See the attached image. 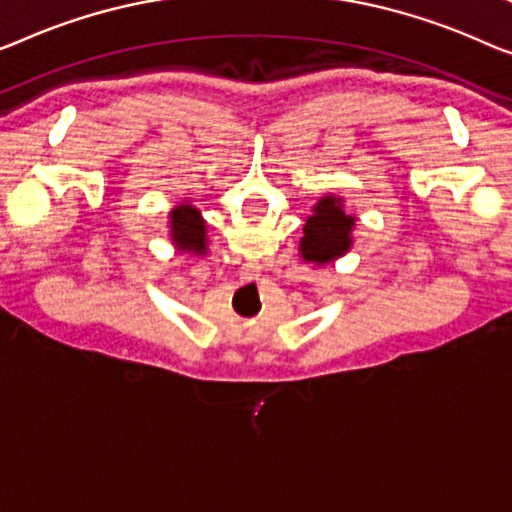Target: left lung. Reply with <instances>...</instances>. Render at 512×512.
Returning a JSON list of instances; mask_svg holds the SVG:
<instances>
[{"label":"left lung","mask_w":512,"mask_h":512,"mask_svg":"<svg viewBox=\"0 0 512 512\" xmlns=\"http://www.w3.org/2000/svg\"><path fill=\"white\" fill-rule=\"evenodd\" d=\"M356 216L345 211V200L338 195H324L312 207L303 225L299 257L305 264L326 266L345 257L354 246Z\"/></svg>","instance_id":"obj_1"}]
</instances>
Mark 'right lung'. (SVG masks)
Here are the masks:
<instances>
[{
    "label": "right lung",
    "instance_id": "obj_1",
    "mask_svg": "<svg viewBox=\"0 0 512 512\" xmlns=\"http://www.w3.org/2000/svg\"><path fill=\"white\" fill-rule=\"evenodd\" d=\"M167 227H170L172 246L179 253H190L204 257L209 253V239H207V220L202 218V211L193 207L190 200L177 204L167 216Z\"/></svg>",
    "mask_w": 512,
    "mask_h": 512
}]
</instances>
